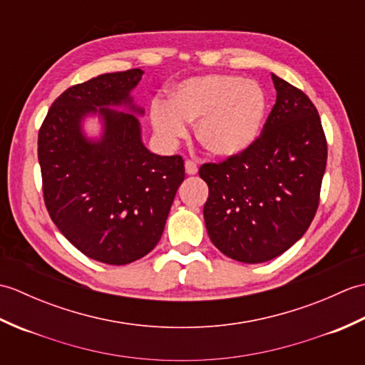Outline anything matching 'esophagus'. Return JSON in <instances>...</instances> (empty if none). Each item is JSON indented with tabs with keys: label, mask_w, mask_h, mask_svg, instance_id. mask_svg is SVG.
<instances>
[{
	"label": "esophagus",
	"mask_w": 365,
	"mask_h": 365,
	"mask_svg": "<svg viewBox=\"0 0 365 365\" xmlns=\"http://www.w3.org/2000/svg\"><path fill=\"white\" fill-rule=\"evenodd\" d=\"M185 170H187V174L195 175V174L197 173L196 161H192V160H187V161H185Z\"/></svg>",
	"instance_id": "obj_1"
}]
</instances>
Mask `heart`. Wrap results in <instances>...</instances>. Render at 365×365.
<instances>
[{
	"label": "heart",
	"instance_id": "heart-1",
	"mask_svg": "<svg viewBox=\"0 0 365 365\" xmlns=\"http://www.w3.org/2000/svg\"><path fill=\"white\" fill-rule=\"evenodd\" d=\"M267 114V94L257 81L237 75H204L178 84L169 103L153 102L150 120L166 144L187 136L196 123L197 141L215 157H235L255 143Z\"/></svg>",
	"mask_w": 365,
	"mask_h": 365
}]
</instances>
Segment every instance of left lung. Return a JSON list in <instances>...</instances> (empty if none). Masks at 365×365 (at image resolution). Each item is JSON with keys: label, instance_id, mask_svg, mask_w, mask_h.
Segmentation results:
<instances>
[{"label": "left lung", "instance_id": "left-lung-1", "mask_svg": "<svg viewBox=\"0 0 365 365\" xmlns=\"http://www.w3.org/2000/svg\"><path fill=\"white\" fill-rule=\"evenodd\" d=\"M276 103L262 133L243 153L204 163L208 237L227 257L262 263L304 235L320 204L328 144L315 105L271 73Z\"/></svg>", "mask_w": 365, "mask_h": 365}]
</instances>
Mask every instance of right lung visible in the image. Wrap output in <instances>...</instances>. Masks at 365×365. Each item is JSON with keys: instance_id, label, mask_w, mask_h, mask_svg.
Returning <instances> with one entry per match:
<instances>
[{"instance_id": "add662e5", "label": "right lung", "mask_w": 365, "mask_h": 365, "mask_svg": "<svg viewBox=\"0 0 365 365\" xmlns=\"http://www.w3.org/2000/svg\"><path fill=\"white\" fill-rule=\"evenodd\" d=\"M141 76V68H131L75 84L54 100L38 130L50 218L76 250L108 265H127L157 246L185 178L180 155L149 152L135 115L106 108L127 105L143 113L130 98ZM91 112L106 122L98 143L81 133V119Z\"/></svg>"}]
</instances>
